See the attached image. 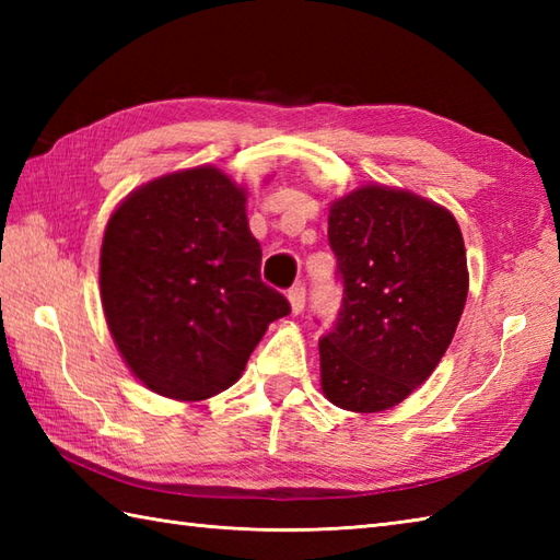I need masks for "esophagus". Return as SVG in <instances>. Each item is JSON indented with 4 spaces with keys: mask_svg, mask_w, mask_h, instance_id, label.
I'll return each mask as SVG.
<instances>
[{
    "mask_svg": "<svg viewBox=\"0 0 560 560\" xmlns=\"http://www.w3.org/2000/svg\"><path fill=\"white\" fill-rule=\"evenodd\" d=\"M289 303H291V313L299 315L305 307V287L303 283H295V287L289 291Z\"/></svg>",
    "mask_w": 560,
    "mask_h": 560,
    "instance_id": "obj_1",
    "label": "esophagus"
}]
</instances>
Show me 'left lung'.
I'll use <instances>...</instances> for the list:
<instances>
[{"instance_id": "obj_1", "label": "left lung", "mask_w": 560, "mask_h": 560, "mask_svg": "<svg viewBox=\"0 0 560 560\" xmlns=\"http://www.w3.org/2000/svg\"><path fill=\"white\" fill-rule=\"evenodd\" d=\"M327 233L343 299L319 339V383L339 409L385 411L425 383L455 337L469 291L462 231L435 201L363 185L331 201Z\"/></svg>"}]
</instances>
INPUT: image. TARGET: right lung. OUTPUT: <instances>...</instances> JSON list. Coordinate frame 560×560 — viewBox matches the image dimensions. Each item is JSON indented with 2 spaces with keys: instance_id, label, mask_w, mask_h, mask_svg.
<instances>
[{
  "instance_id": "obj_1",
  "label": "right lung",
  "mask_w": 560,
  "mask_h": 560,
  "mask_svg": "<svg viewBox=\"0 0 560 560\" xmlns=\"http://www.w3.org/2000/svg\"><path fill=\"white\" fill-rule=\"evenodd\" d=\"M245 187L213 165L156 177L113 211L101 301L125 363L156 395L201 401L243 375L267 327L291 313L259 277Z\"/></svg>"
}]
</instances>
